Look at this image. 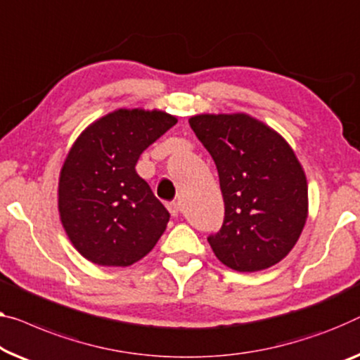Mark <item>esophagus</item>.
Returning a JSON list of instances; mask_svg holds the SVG:
<instances>
[{
    "label": "esophagus",
    "instance_id": "obj_1",
    "mask_svg": "<svg viewBox=\"0 0 360 360\" xmlns=\"http://www.w3.org/2000/svg\"><path fill=\"white\" fill-rule=\"evenodd\" d=\"M166 207H168L171 217H178L179 212H181V207H179L178 202H169V203H166Z\"/></svg>",
    "mask_w": 360,
    "mask_h": 360
}]
</instances>
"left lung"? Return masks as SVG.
Wrapping results in <instances>:
<instances>
[{
	"instance_id": "obj_1",
	"label": "left lung",
	"mask_w": 360,
	"mask_h": 360,
	"mask_svg": "<svg viewBox=\"0 0 360 360\" xmlns=\"http://www.w3.org/2000/svg\"><path fill=\"white\" fill-rule=\"evenodd\" d=\"M192 131L212 155L224 219L208 236L214 255L238 271L278 264L307 219V181L286 141L248 115H200Z\"/></svg>"
}]
</instances>
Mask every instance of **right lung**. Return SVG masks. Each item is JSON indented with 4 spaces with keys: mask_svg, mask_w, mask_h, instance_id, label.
I'll return each mask as SVG.
<instances>
[{
    "mask_svg": "<svg viewBox=\"0 0 360 360\" xmlns=\"http://www.w3.org/2000/svg\"><path fill=\"white\" fill-rule=\"evenodd\" d=\"M176 122L163 111L117 110L89 126L72 146L58 205L66 234L87 260L127 266L155 248L169 213L136 165Z\"/></svg>",
    "mask_w": 360,
    "mask_h": 360,
    "instance_id": "1",
    "label": "right lung"
}]
</instances>
